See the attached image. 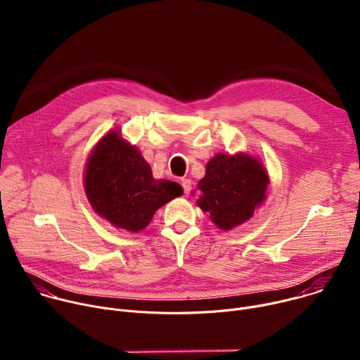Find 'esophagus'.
Masks as SVG:
<instances>
[{"instance_id":"obj_1","label":"esophagus","mask_w":360,"mask_h":360,"mask_svg":"<svg viewBox=\"0 0 360 360\" xmlns=\"http://www.w3.org/2000/svg\"><path fill=\"white\" fill-rule=\"evenodd\" d=\"M182 188H184V192H185V195H188L189 192H191V189H192V182H191V179H182Z\"/></svg>"}]
</instances>
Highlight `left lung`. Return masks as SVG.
<instances>
[{
    "mask_svg": "<svg viewBox=\"0 0 360 360\" xmlns=\"http://www.w3.org/2000/svg\"><path fill=\"white\" fill-rule=\"evenodd\" d=\"M271 179L262 161L246 152L217 153L198 182V207L222 231L252 218L266 199Z\"/></svg>",
    "mask_w": 360,
    "mask_h": 360,
    "instance_id": "1",
    "label": "left lung"
}]
</instances>
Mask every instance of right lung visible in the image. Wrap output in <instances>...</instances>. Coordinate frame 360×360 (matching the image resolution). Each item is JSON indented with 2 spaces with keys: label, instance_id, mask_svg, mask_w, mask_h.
Listing matches in <instances>:
<instances>
[{
  "label": "right lung",
  "instance_id": "right-lung-1",
  "mask_svg": "<svg viewBox=\"0 0 360 360\" xmlns=\"http://www.w3.org/2000/svg\"><path fill=\"white\" fill-rule=\"evenodd\" d=\"M84 189L101 218L132 233L145 229L153 214L184 193L179 184L153 178L139 149L120 129L107 132L91 150Z\"/></svg>",
  "mask_w": 360,
  "mask_h": 360
}]
</instances>
